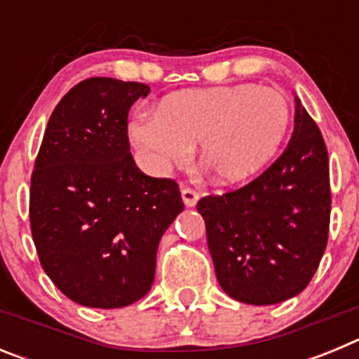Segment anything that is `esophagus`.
<instances>
[{
	"label": "esophagus",
	"mask_w": 359,
	"mask_h": 359,
	"mask_svg": "<svg viewBox=\"0 0 359 359\" xmlns=\"http://www.w3.org/2000/svg\"><path fill=\"white\" fill-rule=\"evenodd\" d=\"M182 198H183V203H185V207H189V208H192V207H196V203H198V199H199V194L198 192H194V190L192 189H182Z\"/></svg>",
	"instance_id": "1"
}]
</instances>
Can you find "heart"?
<instances>
[{
	"instance_id": "1",
	"label": "heart",
	"mask_w": 359,
	"mask_h": 359,
	"mask_svg": "<svg viewBox=\"0 0 359 359\" xmlns=\"http://www.w3.org/2000/svg\"><path fill=\"white\" fill-rule=\"evenodd\" d=\"M290 123L291 107L280 91L236 84L169 95L156 113L133 120L129 138L149 172L183 163L198 144L199 163L215 182L237 185L277 156Z\"/></svg>"
}]
</instances>
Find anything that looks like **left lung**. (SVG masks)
I'll use <instances>...</instances> for the list:
<instances>
[{
    "label": "left lung",
    "instance_id": "1",
    "mask_svg": "<svg viewBox=\"0 0 359 359\" xmlns=\"http://www.w3.org/2000/svg\"><path fill=\"white\" fill-rule=\"evenodd\" d=\"M219 286L243 304L302 293L327 246V147L294 97V129L277 161L246 187L199 199Z\"/></svg>",
    "mask_w": 359,
    "mask_h": 359
}]
</instances>
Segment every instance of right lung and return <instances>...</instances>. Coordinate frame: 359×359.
I'll list each match as a JSON object with an SVG mask.
<instances>
[{
  "instance_id": "right-lung-1",
  "label": "right lung",
  "mask_w": 359,
  "mask_h": 359,
  "mask_svg": "<svg viewBox=\"0 0 359 359\" xmlns=\"http://www.w3.org/2000/svg\"><path fill=\"white\" fill-rule=\"evenodd\" d=\"M142 82L93 77L57 104L30 182V226L44 273L69 300L115 309L149 293L161 236L182 214L172 180L145 176L128 115Z\"/></svg>"
}]
</instances>
